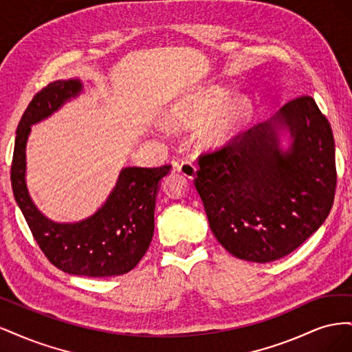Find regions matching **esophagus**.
Here are the masks:
<instances>
[{
	"label": "esophagus",
	"mask_w": 352,
	"mask_h": 352,
	"mask_svg": "<svg viewBox=\"0 0 352 352\" xmlns=\"http://www.w3.org/2000/svg\"><path fill=\"white\" fill-rule=\"evenodd\" d=\"M177 172L188 179H192L197 175V167L190 162H182L177 166Z\"/></svg>",
	"instance_id": "esophagus-1"
}]
</instances>
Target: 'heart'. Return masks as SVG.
I'll use <instances>...</instances> for the list:
<instances>
[{
	"label": "heart",
	"mask_w": 352,
	"mask_h": 352,
	"mask_svg": "<svg viewBox=\"0 0 352 352\" xmlns=\"http://www.w3.org/2000/svg\"><path fill=\"white\" fill-rule=\"evenodd\" d=\"M230 98V92L221 87L199 89L177 105L173 122L177 126L192 127L210 120L202 138L208 144H225L242 129L252 111L248 98H238L232 102Z\"/></svg>",
	"instance_id": "1"
}]
</instances>
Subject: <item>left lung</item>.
<instances>
[{
  "mask_svg": "<svg viewBox=\"0 0 352 352\" xmlns=\"http://www.w3.org/2000/svg\"><path fill=\"white\" fill-rule=\"evenodd\" d=\"M292 136L287 151L280 132ZM194 180L216 239L232 255L270 263L320 228L336 189L335 141L316 101L302 95L270 120L201 154Z\"/></svg>",
  "mask_w": 352,
  "mask_h": 352,
  "instance_id": "left-lung-1",
  "label": "left lung"
}]
</instances>
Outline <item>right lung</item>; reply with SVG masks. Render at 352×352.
<instances>
[{
  "mask_svg": "<svg viewBox=\"0 0 352 352\" xmlns=\"http://www.w3.org/2000/svg\"><path fill=\"white\" fill-rule=\"evenodd\" d=\"M82 88L79 79L56 80L32 98L17 126L12 188L32 235L57 269L88 278H109L131 272L150 247L160 180L168 175L172 166L122 168L109 198L88 219L57 223L42 214L26 186V142L30 126L78 97Z\"/></svg>",
  "mask_w": 352,
  "mask_h": 352,
  "instance_id": "1",
  "label": "right lung"
}]
</instances>
